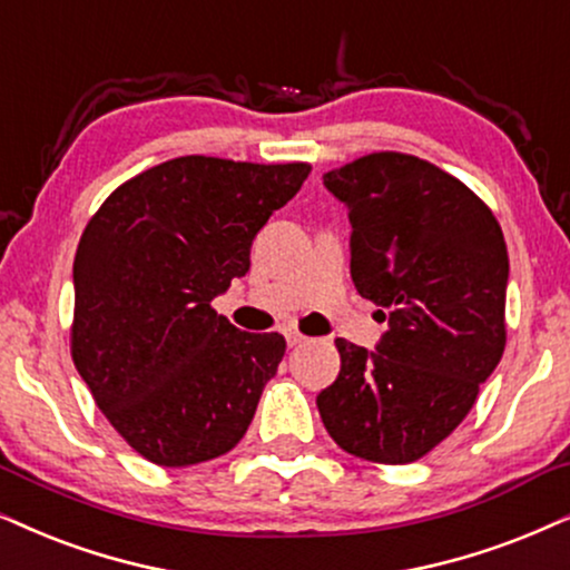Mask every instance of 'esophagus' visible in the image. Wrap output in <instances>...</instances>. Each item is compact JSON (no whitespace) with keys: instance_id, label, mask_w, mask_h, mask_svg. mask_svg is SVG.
<instances>
[{"instance_id":"esophagus-1","label":"esophagus","mask_w":570,"mask_h":570,"mask_svg":"<svg viewBox=\"0 0 570 570\" xmlns=\"http://www.w3.org/2000/svg\"><path fill=\"white\" fill-rule=\"evenodd\" d=\"M283 335H285L287 345H291V348H293V345H301V343H306V337H303L301 332L295 330V327H283Z\"/></svg>"}]
</instances>
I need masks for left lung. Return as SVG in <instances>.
<instances>
[{
  "instance_id": "left-lung-1",
  "label": "left lung",
  "mask_w": 570,
  "mask_h": 570,
  "mask_svg": "<svg viewBox=\"0 0 570 570\" xmlns=\"http://www.w3.org/2000/svg\"><path fill=\"white\" fill-rule=\"evenodd\" d=\"M351 219V277L387 332L337 337L316 395L330 438L374 463H411L471 411L505 351L508 248L494 214L430 161L380 151L324 175Z\"/></svg>"
}]
</instances>
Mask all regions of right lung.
Returning <instances> with one entry per match:
<instances>
[{
  "label": "right lung",
  "mask_w": 570,
  "mask_h": 570,
  "mask_svg": "<svg viewBox=\"0 0 570 570\" xmlns=\"http://www.w3.org/2000/svg\"><path fill=\"white\" fill-rule=\"evenodd\" d=\"M312 165L177 157L122 183L80 235L72 361L96 405L151 463L225 455L277 374L285 337L233 327L212 301Z\"/></svg>",
  "instance_id": "1"
}]
</instances>
